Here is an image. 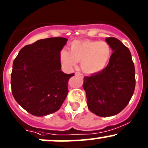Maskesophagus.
<instances>
[{
    "mask_svg": "<svg viewBox=\"0 0 148 148\" xmlns=\"http://www.w3.org/2000/svg\"><path fill=\"white\" fill-rule=\"evenodd\" d=\"M75 75L77 76V75H82V74L80 72H76L75 73Z\"/></svg>",
    "mask_w": 148,
    "mask_h": 148,
    "instance_id": "obj_1",
    "label": "esophagus"
}]
</instances>
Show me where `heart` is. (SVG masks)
I'll use <instances>...</instances> for the list:
<instances>
[{"label": "heart", "instance_id": "1", "mask_svg": "<svg viewBox=\"0 0 148 148\" xmlns=\"http://www.w3.org/2000/svg\"><path fill=\"white\" fill-rule=\"evenodd\" d=\"M70 51L63 48L59 53L60 61L66 68L75 66L81 61L83 71L96 74L103 71L109 62L111 50L105 41L74 40L70 45Z\"/></svg>", "mask_w": 148, "mask_h": 148}]
</instances>
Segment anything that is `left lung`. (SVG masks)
Returning <instances> with one entry per match:
<instances>
[{
  "label": "left lung",
  "mask_w": 148,
  "mask_h": 148,
  "mask_svg": "<svg viewBox=\"0 0 148 148\" xmlns=\"http://www.w3.org/2000/svg\"><path fill=\"white\" fill-rule=\"evenodd\" d=\"M114 51L107 66L84 77L89 110L98 116L116 115L128 105L135 88V69L131 53L119 40L107 38Z\"/></svg>",
  "instance_id": "obj_1"
}]
</instances>
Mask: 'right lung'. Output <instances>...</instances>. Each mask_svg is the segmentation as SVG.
Instances as JSON below:
<instances>
[{"label": "right lung", "mask_w": 148, "mask_h": 148, "mask_svg": "<svg viewBox=\"0 0 148 148\" xmlns=\"http://www.w3.org/2000/svg\"><path fill=\"white\" fill-rule=\"evenodd\" d=\"M68 40L50 38L23 47L13 63L11 91L16 101L36 116L55 113L68 95L74 74L61 70V50Z\"/></svg>", "instance_id": "right-lung-1"}]
</instances>
